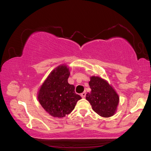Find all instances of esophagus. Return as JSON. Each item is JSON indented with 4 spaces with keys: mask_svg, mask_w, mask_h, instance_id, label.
Wrapping results in <instances>:
<instances>
[{
    "mask_svg": "<svg viewBox=\"0 0 151 151\" xmlns=\"http://www.w3.org/2000/svg\"><path fill=\"white\" fill-rule=\"evenodd\" d=\"M86 92H83L82 93H81V96L82 98H84V97H86Z\"/></svg>",
    "mask_w": 151,
    "mask_h": 151,
    "instance_id": "esophagus-1",
    "label": "esophagus"
}]
</instances>
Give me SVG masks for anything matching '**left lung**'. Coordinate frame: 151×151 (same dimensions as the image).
Returning <instances> with one entry per match:
<instances>
[{"label":"left lung","mask_w":151,"mask_h":151,"mask_svg":"<svg viewBox=\"0 0 151 151\" xmlns=\"http://www.w3.org/2000/svg\"><path fill=\"white\" fill-rule=\"evenodd\" d=\"M89 85L91 91L86 99L95 112L103 117H111L117 111L119 97L107 81L99 76H91Z\"/></svg>","instance_id":"obj_1"}]
</instances>
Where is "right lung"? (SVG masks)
<instances>
[{"instance_id": "obj_1", "label": "right lung", "mask_w": 151, "mask_h": 151, "mask_svg": "<svg viewBox=\"0 0 151 151\" xmlns=\"http://www.w3.org/2000/svg\"><path fill=\"white\" fill-rule=\"evenodd\" d=\"M70 69L62 64L52 70L42 83L38 92V99L42 107L54 117L62 118L72 111L78 100L75 87L68 83Z\"/></svg>"}]
</instances>
